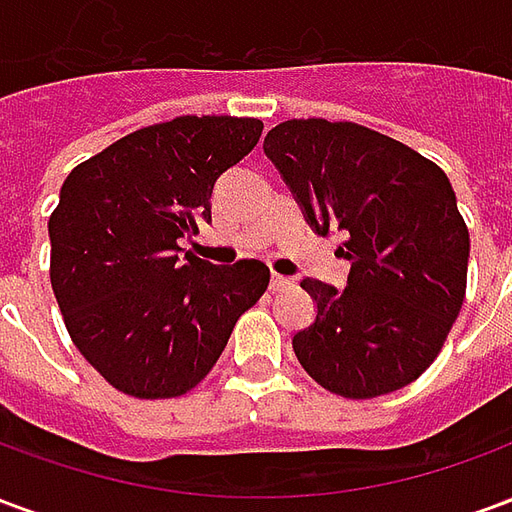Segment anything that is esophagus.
Listing matches in <instances>:
<instances>
[{"label": "esophagus", "mask_w": 512, "mask_h": 512, "mask_svg": "<svg viewBox=\"0 0 512 512\" xmlns=\"http://www.w3.org/2000/svg\"><path fill=\"white\" fill-rule=\"evenodd\" d=\"M293 288V279L282 277V274H271V290H288Z\"/></svg>", "instance_id": "1"}]
</instances>
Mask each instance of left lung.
I'll use <instances>...</instances> for the list:
<instances>
[{"label":"left lung","mask_w":512,"mask_h":512,"mask_svg":"<svg viewBox=\"0 0 512 512\" xmlns=\"http://www.w3.org/2000/svg\"><path fill=\"white\" fill-rule=\"evenodd\" d=\"M266 156L318 235L340 230L345 288L304 279L315 321L293 334L301 367L343 397L411 384L439 356L466 293L469 230L450 178L356 123L288 120Z\"/></svg>","instance_id":"8db88e82"}]
</instances>
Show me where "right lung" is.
I'll return each instance as SVG.
<instances>
[{
    "mask_svg": "<svg viewBox=\"0 0 512 512\" xmlns=\"http://www.w3.org/2000/svg\"><path fill=\"white\" fill-rule=\"evenodd\" d=\"M260 134L255 117H175L117 139L62 183L51 288L76 348L120 392H189L268 288L260 260L180 257V238L211 222L216 180Z\"/></svg>",
    "mask_w": 512,
    "mask_h": 512,
    "instance_id": "add662e5",
    "label": "right lung"
}]
</instances>
